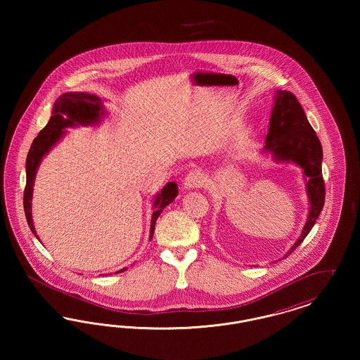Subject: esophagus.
Listing matches in <instances>:
<instances>
[{
  "mask_svg": "<svg viewBox=\"0 0 360 360\" xmlns=\"http://www.w3.org/2000/svg\"><path fill=\"white\" fill-rule=\"evenodd\" d=\"M206 178L204 172L201 170H191L188 172V175L184 179V188H202L205 184Z\"/></svg>",
  "mask_w": 360,
  "mask_h": 360,
  "instance_id": "34e87169",
  "label": "esophagus"
}]
</instances>
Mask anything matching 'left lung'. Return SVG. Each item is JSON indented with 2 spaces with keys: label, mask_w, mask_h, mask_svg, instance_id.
<instances>
[{
  "label": "left lung",
  "mask_w": 360,
  "mask_h": 360,
  "mask_svg": "<svg viewBox=\"0 0 360 360\" xmlns=\"http://www.w3.org/2000/svg\"><path fill=\"white\" fill-rule=\"evenodd\" d=\"M263 153L273 155L275 162H292L305 174L310 204L308 220L301 236L289 250L288 255H290L308 236L326 202V186L321 170L323 147L314 129L309 124L301 103L290 91H276Z\"/></svg>",
  "instance_id": "1"
}]
</instances>
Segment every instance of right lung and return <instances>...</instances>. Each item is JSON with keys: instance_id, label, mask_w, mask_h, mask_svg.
<instances>
[{"instance_id": "right-lung-1", "label": "right lung", "mask_w": 360, "mask_h": 360, "mask_svg": "<svg viewBox=\"0 0 360 360\" xmlns=\"http://www.w3.org/2000/svg\"><path fill=\"white\" fill-rule=\"evenodd\" d=\"M105 116L103 100L94 94L89 93H65L62 94L52 108V116L47 125L34 137V143L30 148V153L25 162L27 172V184L24 190V212L28 225L34 236V220H32V191L34 182L39 165L44 155L66 134L65 128L77 127V125H96ZM178 195V185L175 182H169L165 188L156 194L154 200V213L151 219L150 228V240L154 236L155 224L163 209L170 205L175 197ZM39 239V238H37ZM122 269L120 271H125ZM119 271V273H120Z\"/></svg>"}]
</instances>
